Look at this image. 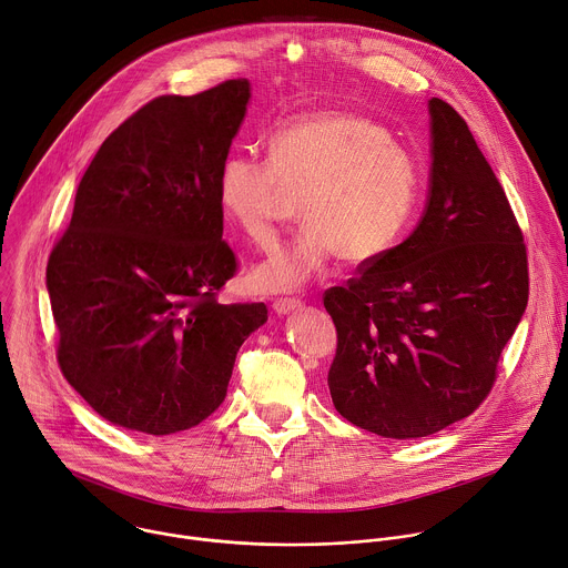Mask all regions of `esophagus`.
I'll use <instances>...</instances> for the list:
<instances>
[{"label":"esophagus","mask_w":568,"mask_h":568,"mask_svg":"<svg viewBox=\"0 0 568 568\" xmlns=\"http://www.w3.org/2000/svg\"><path fill=\"white\" fill-rule=\"evenodd\" d=\"M273 308H275L277 315H286L291 311L302 308V300H297V297H280V300L273 302Z\"/></svg>","instance_id":"34e87169"}]
</instances>
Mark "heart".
I'll use <instances>...</instances> for the list:
<instances>
[{
  "mask_svg": "<svg viewBox=\"0 0 568 568\" xmlns=\"http://www.w3.org/2000/svg\"><path fill=\"white\" fill-rule=\"evenodd\" d=\"M266 148L268 161L231 154L216 174L221 214L255 246L273 242L286 194H302L304 229L253 268L257 291L300 288L335 257L369 266L405 237L423 172L385 125L352 111L302 113L275 125Z\"/></svg>",
  "mask_w": 568,
  "mask_h": 568,
  "instance_id": "b5f03b06",
  "label": "heart"
}]
</instances>
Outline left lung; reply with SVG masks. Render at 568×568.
<instances>
[{"label": "left lung", "mask_w": 568, "mask_h": 568, "mask_svg": "<svg viewBox=\"0 0 568 568\" xmlns=\"http://www.w3.org/2000/svg\"><path fill=\"white\" fill-rule=\"evenodd\" d=\"M429 194L416 231L324 293L337 331L335 409L385 438L470 416L528 304L519 223L466 121L429 100Z\"/></svg>", "instance_id": "1"}]
</instances>
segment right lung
<instances>
[{
	"instance_id": "obj_1",
	"label": "right lung",
	"mask_w": 568,
	"mask_h": 568,
	"mask_svg": "<svg viewBox=\"0 0 568 568\" xmlns=\"http://www.w3.org/2000/svg\"><path fill=\"white\" fill-rule=\"evenodd\" d=\"M248 98L246 78L154 98L104 139L78 185L47 266L58 365L113 425L165 436L205 420L268 320L264 302H216L237 273L216 174Z\"/></svg>"
}]
</instances>
